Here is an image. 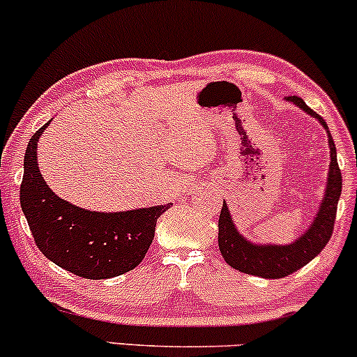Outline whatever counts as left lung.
<instances>
[{
  "instance_id": "8db88e82",
  "label": "left lung",
  "mask_w": 357,
  "mask_h": 357,
  "mask_svg": "<svg viewBox=\"0 0 357 357\" xmlns=\"http://www.w3.org/2000/svg\"><path fill=\"white\" fill-rule=\"evenodd\" d=\"M287 100L305 110L309 116L315 117L326 127L331 149L329 178H327L326 195H324L312 225L309 227V230L302 233L301 238L289 245H257L248 241L235 228L227 203H223L218 220V247L221 255L235 270L261 278H282L290 275L322 252V248L333 236L335 211H337V203L342 191V176L337 165V154H335L333 136H331L326 121L319 114H315L301 97L290 96L287 97Z\"/></svg>"
}]
</instances>
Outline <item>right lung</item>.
I'll list each match as a JSON object with an SVG mask.
<instances>
[{
  "label": "right lung",
  "instance_id": "add662e5",
  "mask_svg": "<svg viewBox=\"0 0 357 357\" xmlns=\"http://www.w3.org/2000/svg\"><path fill=\"white\" fill-rule=\"evenodd\" d=\"M40 127L24 153L20 203L36 247L59 267L84 278L102 280L136 268L154 238L155 221L171 204L100 213L65 202L45 183L36 162Z\"/></svg>",
  "mask_w": 357,
  "mask_h": 357
}]
</instances>
